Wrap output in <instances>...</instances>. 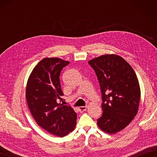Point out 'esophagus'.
<instances>
[{"mask_svg":"<svg viewBox=\"0 0 157 157\" xmlns=\"http://www.w3.org/2000/svg\"><path fill=\"white\" fill-rule=\"evenodd\" d=\"M86 109H87V106H79L78 108V110L80 113H83L84 111H86Z\"/></svg>","mask_w":157,"mask_h":157,"instance_id":"34e87169","label":"esophagus"}]
</instances>
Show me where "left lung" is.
<instances>
[{
  "mask_svg": "<svg viewBox=\"0 0 157 157\" xmlns=\"http://www.w3.org/2000/svg\"><path fill=\"white\" fill-rule=\"evenodd\" d=\"M97 76L102 93V116L97 125L115 134L128 125L138 113L140 88L134 69L121 56L105 55L88 61Z\"/></svg>",
  "mask_w": 157,
  "mask_h": 157,
  "instance_id": "1",
  "label": "left lung"
}]
</instances>
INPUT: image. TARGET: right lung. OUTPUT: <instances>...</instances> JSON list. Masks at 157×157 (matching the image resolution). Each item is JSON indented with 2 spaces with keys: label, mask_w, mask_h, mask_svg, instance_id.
<instances>
[{
  "label": "right lung",
  "mask_w": 157,
  "mask_h": 157,
  "mask_svg": "<svg viewBox=\"0 0 157 157\" xmlns=\"http://www.w3.org/2000/svg\"><path fill=\"white\" fill-rule=\"evenodd\" d=\"M69 61L59 58H44L29 75L25 97L36 122L48 133L63 137L73 131L77 114L71 106L57 103L63 93L59 76Z\"/></svg>",
  "instance_id": "obj_1"
}]
</instances>
